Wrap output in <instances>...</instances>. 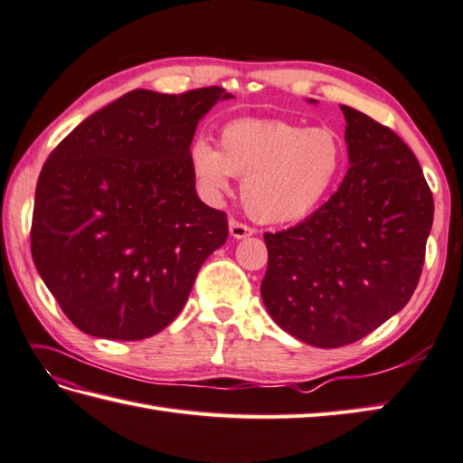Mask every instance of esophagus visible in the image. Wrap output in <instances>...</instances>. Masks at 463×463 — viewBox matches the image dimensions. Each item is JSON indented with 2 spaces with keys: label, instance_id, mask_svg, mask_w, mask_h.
Returning a JSON list of instances; mask_svg holds the SVG:
<instances>
[{
  "label": "esophagus",
  "instance_id": "1",
  "mask_svg": "<svg viewBox=\"0 0 463 463\" xmlns=\"http://www.w3.org/2000/svg\"><path fill=\"white\" fill-rule=\"evenodd\" d=\"M230 235L233 240H243V238H250V235H253V230L250 228V225L232 220L230 222Z\"/></svg>",
  "mask_w": 463,
  "mask_h": 463
}]
</instances>
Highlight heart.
<instances>
[{
  "label": "heart",
  "instance_id": "obj_1",
  "mask_svg": "<svg viewBox=\"0 0 463 463\" xmlns=\"http://www.w3.org/2000/svg\"><path fill=\"white\" fill-rule=\"evenodd\" d=\"M345 166V142L328 127L303 128L283 118H238L220 130V150L198 138L190 170L210 200L241 180L243 208L255 222L279 225L309 215Z\"/></svg>",
  "mask_w": 463,
  "mask_h": 463
}]
</instances>
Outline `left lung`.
Masks as SVG:
<instances>
[{"label": "left lung", "mask_w": 463, "mask_h": 463, "mask_svg": "<svg viewBox=\"0 0 463 463\" xmlns=\"http://www.w3.org/2000/svg\"><path fill=\"white\" fill-rule=\"evenodd\" d=\"M341 110L343 184L295 228L263 235L265 309L285 333L318 348L351 345L402 309L434 222V198L414 152L371 117Z\"/></svg>", "instance_id": "obj_1"}]
</instances>
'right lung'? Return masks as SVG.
I'll return each instance as SVG.
<instances>
[{"instance_id": "1", "label": "right lung", "mask_w": 463, "mask_h": 463, "mask_svg": "<svg viewBox=\"0 0 463 463\" xmlns=\"http://www.w3.org/2000/svg\"><path fill=\"white\" fill-rule=\"evenodd\" d=\"M220 87L130 90L49 154L35 190L31 253L80 331L109 341L160 333L186 305L202 263L228 240L190 170L198 122Z\"/></svg>"}]
</instances>
